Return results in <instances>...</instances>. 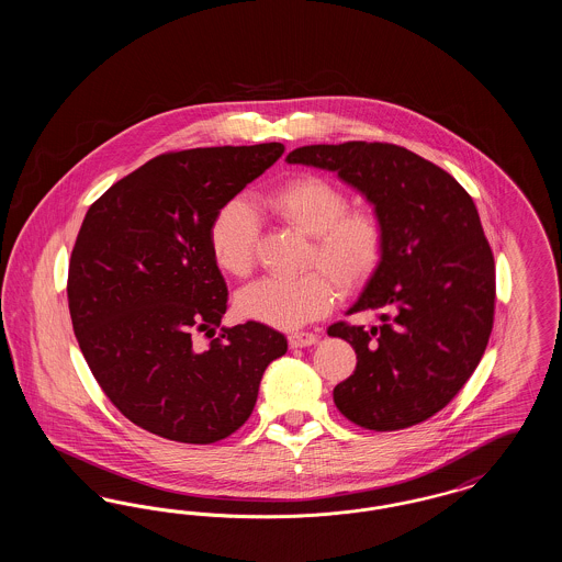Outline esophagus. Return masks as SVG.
I'll return each mask as SVG.
<instances>
[{
	"mask_svg": "<svg viewBox=\"0 0 562 562\" xmlns=\"http://www.w3.org/2000/svg\"><path fill=\"white\" fill-rule=\"evenodd\" d=\"M314 344H318V335H314V333H293V335H289V346L293 349L310 348Z\"/></svg>",
	"mask_w": 562,
	"mask_h": 562,
	"instance_id": "esophagus-1",
	"label": "esophagus"
}]
</instances>
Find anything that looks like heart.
<instances>
[{
    "label": "heart",
    "mask_w": 562,
    "mask_h": 562,
    "mask_svg": "<svg viewBox=\"0 0 562 562\" xmlns=\"http://www.w3.org/2000/svg\"><path fill=\"white\" fill-rule=\"evenodd\" d=\"M266 206L282 223L312 236L307 268L324 271L252 282L236 299L244 318L293 330L328 314L337 301V286L360 289L381 266L385 252L381 218L364 209L348 211V193L328 179L293 177L269 191ZM259 232L261 221L252 204L244 198L227 200L209 229L216 266L236 278L248 276L255 268Z\"/></svg>",
    "instance_id": "1"
}]
</instances>
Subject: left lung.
<instances>
[{
	"label": "left lung",
	"instance_id": "1",
	"mask_svg": "<svg viewBox=\"0 0 562 562\" xmlns=\"http://www.w3.org/2000/svg\"><path fill=\"white\" fill-rule=\"evenodd\" d=\"M289 164L337 172L385 229L381 266L348 310L379 324L328 326L356 349V371L333 390L360 428L422 424L476 371L495 312V261L470 193L440 166L390 143L307 145Z\"/></svg>",
	"mask_w": 562,
	"mask_h": 562
}]
</instances>
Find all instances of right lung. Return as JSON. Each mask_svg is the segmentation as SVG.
<instances>
[{
  "mask_svg": "<svg viewBox=\"0 0 562 562\" xmlns=\"http://www.w3.org/2000/svg\"><path fill=\"white\" fill-rule=\"evenodd\" d=\"M284 154L282 143L170 151L88 209L69 261L81 353L115 408L156 436L211 445L250 417L286 337L261 322L221 325L227 284L209 244L216 211Z\"/></svg>",
  "mask_w": 562,
  "mask_h": 562,
  "instance_id": "right-lung-1",
  "label": "right lung"
}]
</instances>
